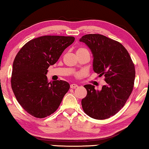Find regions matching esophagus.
Here are the masks:
<instances>
[{
  "instance_id": "esophagus-1",
  "label": "esophagus",
  "mask_w": 149,
  "mask_h": 149,
  "mask_svg": "<svg viewBox=\"0 0 149 149\" xmlns=\"http://www.w3.org/2000/svg\"><path fill=\"white\" fill-rule=\"evenodd\" d=\"M77 87H78V86H77V84H71V85H70V88H72V89H74V88H77Z\"/></svg>"
}]
</instances>
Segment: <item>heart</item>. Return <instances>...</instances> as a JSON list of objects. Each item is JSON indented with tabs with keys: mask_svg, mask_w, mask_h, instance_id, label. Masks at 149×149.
<instances>
[{
	"mask_svg": "<svg viewBox=\"0 0 149 149\" xmlns=\"http://www.w3.org/2000/svg\"><path fill=\"white\" fill-rule=\"evenodd\" d=\"M82 50H86V49H84V48H80V49H79L77 51H82Z\"/></svg>",
	"mask_w": 149,
	"mask_h": 149,
	"instance_id": "b5f03b06",
	"label": "heart"
}]
</instances>
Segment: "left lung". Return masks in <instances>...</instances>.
<instances>
[{"mask_svg": "<svg viewBox=\"0 0 149 149\" xmlns=\"http://www.w3.org/2000/svg\"><path fill=\"white\" fill-rule=\"evenodd\" d=\"M79 41L87 45L93 57V70L104 75L106 85L100 90L87 84V96L81 100L85 113L94 119L114 116L123 107L131 94L135 69L130 55L119 42L100 34L81 37Z\"/></svg>", "mask_w": 149, "mask_h": 149, "instance_id": "8db88e82", "label": "left lung"}]
</instances>
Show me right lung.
Masks as SVG:
<instances>
[{"label":"right lung","mask_w":149,"mask_h":149,"mask_svg":"<svg viewBox=\"0 0 149 149\" xmlns=\"http://www.w3.org/2000/svg\"><path fill=\"white\" fill-rule=\"evenodd\" d=\"M74 37H39L26 43L13 64L11 87L24 110L36 118L49 116L60 105L70 84L63 80L47 81V69L58 61Z\"/></svg>","instance_id":"add662e5"}]
</instances>
